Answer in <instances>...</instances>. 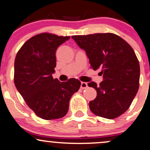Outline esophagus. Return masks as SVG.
I'll return each instance as SVG.
<instances>
[{
    "instance_id": "1",
    "label": "esophagus",
    "mask_w": 150,
    "mask_h": 150,
    "mask_svg": "<svg viewBox=\"0 0 150 150\" xmlns=\"http://www.w3.org/2000/svg\"><path fill=\"white\" fill-rule=\"evenodd\" d=\"M81 89H85L87 88V87H88V85H87V82H84V81H81Z\"/></svg>"
}]
</instances>
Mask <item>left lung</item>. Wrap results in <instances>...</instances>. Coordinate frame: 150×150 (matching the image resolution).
Wrapping results in <instances>:
<instances>
[{"mask_svg": "<svg viewBox=\"0 0 150 150\" xmlns=\"http://www.w3.org/2000/svg\"><path fill=\"white\" fill-rule=\"evenodd\" d=\"M85 51L93 70H100L103 81L88 83L97 91L89 103L95 115L115 119L130 107L139 87L140 66L133 48L114 33H94L71 37Z\"/></svg>", "mask_w": 150, "mask_h": 150, "instance_id": "obj_1", "label": "left lung"}]
</instances>
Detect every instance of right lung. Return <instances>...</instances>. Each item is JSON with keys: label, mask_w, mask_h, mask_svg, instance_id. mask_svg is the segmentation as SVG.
Returning <instances> with one entry per match:
<instances>
[{"label": "right lung", "mask_w": 150, "mask_h": 150, "mask_svg": "<svg viewBox=\"0 0 150 150\" xmlns=\"http://www.w3.org/2000/svg\"><path fill=\"white\" fill-rule=\"evenodd\" d=\"M70 38L54 34H38L26 41L14 61V84L27 105L44 120L61 118L69 111L72 95L81 82L70 79L60 82L53 79L56 50Z\"/></svg>", "instance_id": "add662e5"}]
</instances>
